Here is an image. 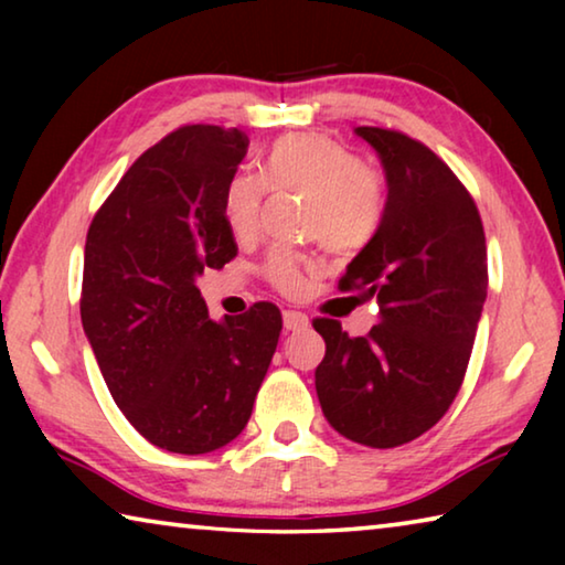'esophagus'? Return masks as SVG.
Listing matches in <instances>:
<instances>
[{"mask_svg":"<svg viewBox=\"0 0 565 565\" xmlns=\"http://www.w3.org/2000/svg\"><path fill=\"white\" fill-rule=\"evenodd\" d=\"M309 327V317L301 311H284V329L286 331H301Z\"/></svg>","mask_w":565,"mask_h":565,"instance_id":"esophagus-1","label":"esophagus"}]
</instances>
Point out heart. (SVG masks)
<instances>
[{"instance_id":"b5f03b06","label":"heart","mask_w":565,"mask_h":565,"mask_svg":"<svg viewBox=\"0 0 565 565\" xmlns=\"http://www.w3.org/2000/svg\"><path fill=\"white\" fill-rule=\"evenodd\" d=\"M266 186L306 196V234L339 256L366 248L386 218V177L363 164L351 147L323 134L281 137L266 151L262 179L236 174L228 181L224 218L236 238H252L259 228ZM262 274L281 294H299L306 281V259L289 248H276L266 256Z\"/></svg>"}]
</instances>
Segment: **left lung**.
<instances>
[{"label": "left lung", "mask_w": 565, "mask_h": 565, "mask_svg": "<svg viewBox=\"0 0 565 565\" xmlns=\"http://www.w3.org/2000/svg\"><path fill=\"white\" fill-rule=\"evenodd\" d=\"M356 134L379 151L388 209L339 289L376 299L381 323L349 337L313 319L327 341L317 394L349 441L394 448L436 426L463 384L489 289L486 234L473 196L426 145L396 129Z\"/></svg>", "instance_id": "1"}]
</instances>
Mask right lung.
I'll use <instances>...</instances> for the list:
<instances>
[{
    "instance_id": "obj_1",
    "label": "right lung",
    "mask_w": 565,
    "mask_h": 565,
    "mask_svg": "<svg viewBox=\"0 0 565 565\" xmlns=\"http://www.w3.org/2000/svg\"><path fill=\"white\" fill-rule=\"evenodd\" d=\"M248 137L186 124L147 149L94 214L82 276V323L129 424L171 454H209L244 431L281 333L259 301L209 319L204 269L238 254L224 191Z\"/></svg>"
}]
</instances>
